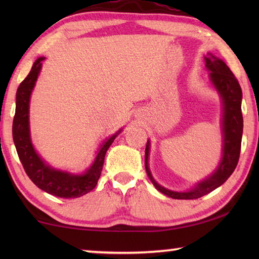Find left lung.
Instances as JSON below:
<instances>
[{
  "label": "left lung",
  "mask_w": 259,
  "mask_h": 259,
  "mask_svg": "<svg viewBox=\"0 0 259 259\" xmlns=\"http://www.w3.org/2000/svg\"><path fill=\"white\" fill-rule=\"evenodd\" d=\"M205 67L210 71V78L221 94L224 103V117H223V133H224V145H223V159L218 169L205 181L199 183L194 188L187 192H174L159 185L153 179L148 168V152L150 143L146 144L145 150V169L153 185L166 196L178 200H193L208 194L224 184L236 168L241 151V139L243 131V117L241 112L242 91L238 80L227 67L224 61L212 55L205 57Z\"/></svg>",
  "instance_id": "1"
}]
</instances>
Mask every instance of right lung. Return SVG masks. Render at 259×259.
Masks as SVG:
<instances>
[{"mask_svg": "<svg viewBox=\"0 0 259 259\" xmlns=\"http://www.w3.org/2000/svg\"><path fill=\"white\" fill-rule=\"evenodd\" d=\"M43 59H45L43 57L36 59L29 74L17 89L16 113L14 123H12V137H14L15 146L21 164H23L27 176L35 185L49 193V194L58 196V198H80V196L93 191L97 185L103 170L105 154L121 130L117 134L113 135L112 137H109L103 144L93 165L85 174L77 176V175H71L55 170L46 164L33 148L29 137L28 125L29 97L35 82L37 80L38 73L41 71Z\"/></svg>", "mask_w": 259, "mask_h": 259, "instance_id": "right-lung-1", "label": "right lung"}]
</instances>
